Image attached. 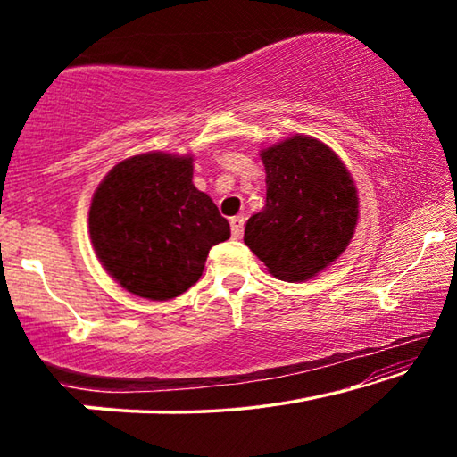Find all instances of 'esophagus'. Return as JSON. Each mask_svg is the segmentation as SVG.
I'll use <instances>...</instances> for the list:
<instances>
[{
	"label": "esophagus",
	"mask_w": 457,
	"mask_h": 457,
	"mask_svg": "<svg viewBox=\"0 0 457 457\" xmlns=\"http://www.w3.org/2000/svg\"><path fill=\"white\" fill-rule=\"evenodd\" d=\"M244 215H236V218L229 220V226H231V236H234L236 239H239L244 236Z\"/></svg>",
	"instance_id": "1"
}]
</instances>
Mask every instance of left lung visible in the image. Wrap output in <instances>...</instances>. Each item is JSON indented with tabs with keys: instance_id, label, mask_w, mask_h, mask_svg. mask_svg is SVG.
<instances>
[{
	"instance_id": "left-lung-1",
	"label": "left lung",
	"mask_w": 457,
	"mask_h": 457,
	"mask_svg": "<svg viewBox=\"0 0 457 457\" xmlns=\"http://www.w3.org/2000/svg\"><path fill=\"white\" fill-rule=\"evenodd\" d=\"M266 205L244 242L284 282L308 280L346 250L359 215L353 177L335 153L296 135L262 151Z\"/></svg>"
}]
</instances>
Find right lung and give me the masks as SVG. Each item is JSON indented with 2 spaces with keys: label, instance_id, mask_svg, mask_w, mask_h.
<instances>
[{
  "label": "right lung",
  "instance_id": "add662e5",
  "mask_svg": "<svg viewBox=\"0 0 457 457\" xmlns=\"http://www.w3.org/2000/svg\"><path fill=\"white\" fill-rule=\"evenodd\" d=\"M191 157L145 153L122 161L92 197L96 256L122 288L169 300L199 280L212 245L229 237L210 195L193 185Z\"/></svg>",
  "mask_w": 457,
  "mask_h": 457
}]
</instances>
